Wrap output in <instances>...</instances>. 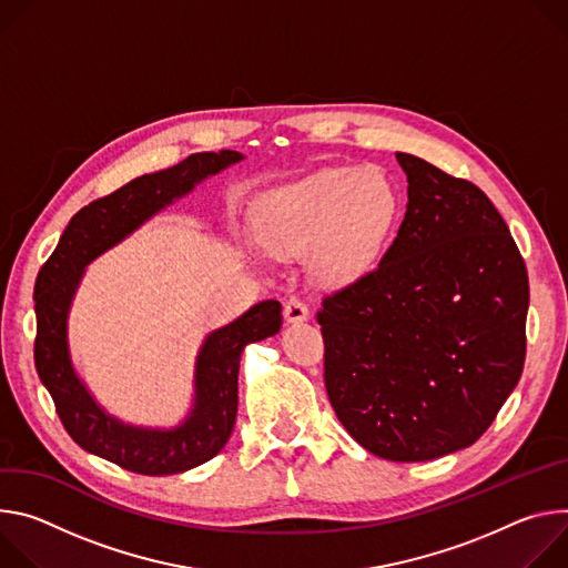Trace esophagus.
Instances as JSON below:
<instances>
[{"mask_svg": "<svg viewBox=\"0 0 568 568\" xmlns=\"http://www.w3.org/2000/svg\"><path fill=\"white\" fill-rule=\"evenodd\" d=\"M284 318L291 325H300V323H304L308 318V306L300 297L291 295L286 300V304H284Z\"/></svg>", "mask_w": 568, "mask_h": 568, "instance_id": "1", "label": "esophagus"}]
</instances>
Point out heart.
Wrapping results in <instances>:
<instances>
[{"instance_id":"heart-1","label":"heart","mask_w":568,"mask_h":568,"mask_svg":"<svg viewBox=\"0 0 568 568\" xmlns=\"http://www.w3.org/2000/svg\"><path fill=\"white\" fill-rule=\"evenodd\" d=\"M397 212L399 199L384 171L323 169L264 194L257 227L268 255L286 260L311 250L316 273L345 284L379 260Z\"/></svg>"}]
</instances>
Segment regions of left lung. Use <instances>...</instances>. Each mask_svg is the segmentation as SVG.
Here are the masks:
<instances>
[{"label": "left lung", "instance_id": "left-lung-1", "mask_svg": "<svg viewBox=\"0 0 568 568\" xmlns=\"http://www.w3.org/2000/svg\"><path fill=\"white\" fill-rule=\"evenodd\" d=\"M408 205L384 260L318 311L325 386L369 454L419 463L474 445L521 379L528 271L469 180L397 153Z\"/></svg>", "mask_w": 568, "mask_h": 568}]
</instances>
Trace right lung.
Instances as JSON below:
<instances>
[{
    "label": "right lung",
    "mask_w": 568,
    "mask_h": 568,
    "mask_svg": "<svg viewBox=\"0 0 568 568\" xmlns=\"http://www.w3.org/2000/svg\"><path fill=\"white\" fill-rule=\"evenodd\" d=\"M236 151L196 153L180 164L131 180L83 207L62 232L36 280V369L74 443L123 469L169 476L212 460L230 439L239 404V361L247 343L275 336L282 304L264 300L203 341L194 369V402L171 428L125 424L92 397L74 369L68 321L85 266L133 234L210 175L241 162Z\"/></svg>",
    "instance_id": "1"
}]
</instances>
